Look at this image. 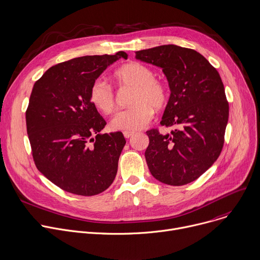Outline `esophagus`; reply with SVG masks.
Wrapping results in <instances>:
<instances>
[{
  "label": "esophagus",
  "mask_w": 260,
  "mask_h": 260,
  "mask_svg": "<svg viewBox=\"0 0 260 260\" xmlns=\"http://www.w3.org/2000/svg\"><path fill=\"white\" fill-rule=\"evenodd\" d=\"M134 131H124V136H125V138H130L132 135H134Z\"/></svg>",
  "instance_id": "esophagus-1"
}]
</instances>
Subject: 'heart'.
Segmentation results:
<instances>
[{
    "label": "heart",
    "mask_w": 260,
    "mask_h": 260,
    "mask_svg": "<svg viewBox=\"0 0 260 260\" xmlns=\"http://www.w3.org/2000/svg\"><path fill=\"white\" fill-rule=\"evenodd\" d=\"M120 88L132 87L128 109L119 112L111 120L113 130H138L145 127L153 117V109H162L167 101L165 85L154 79L153 72L143 63L132 61L124 64L114 74ZM93 107L109 115L116 109V96L113 88L105 81L93 82L89 92Z\"/></svg>",
    "instance_id": "1"
}]
</instances>
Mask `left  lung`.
I'll return each mask as SVG.
<instances>
[{
  "mask_svg": "<svg viewBox=\"0 0 260 260\" xmlns=\"http://www.w3.org/2000/svg\"><path fill=\"white\" fill-rule=\"evenodd\" d=\"M135 54L162 69L171 91L161 125L175 129L164 135L157 129L146 131L148 169L165 184H187L208 170L222 150L229 102L221 78L192 49L163 45Z\"/></svg>",
  "mask_w": 260,
  "mask_h": 260,
  "instance_id": "1",
  "label": "left lung"
}]
</instances>
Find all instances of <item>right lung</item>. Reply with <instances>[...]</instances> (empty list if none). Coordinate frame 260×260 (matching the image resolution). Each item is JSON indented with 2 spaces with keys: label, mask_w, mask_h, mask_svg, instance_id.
I'll list each match as a JSON object with an SVG mask.
<instances>
[{
  "label": "right lung",
  "mask_w": 260,
  "mask_h": 260,
  "mask_svg": "<svg viewBox=\"0 0 260 260\" xmlns=\"http://www.w3.org/2000/svg\"><path fill=\"white\" fill-rule=\"evenodd\" d=\"M115 55L83 56L50 68L34 85L25 113L26 130L38 170L66 191L95 196L114 181L122 132L105 133V121L90 101L93 82L108 67L127 59Z\"/></svg>",
  "instance_id": "1"
}]
</instances>
